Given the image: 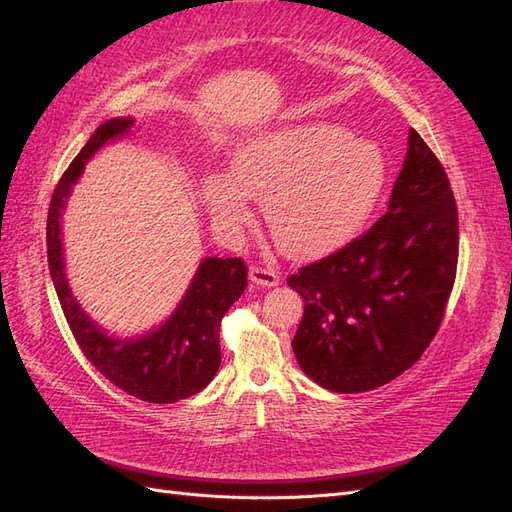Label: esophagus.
Instances as JSON below:
<instances>
[{
    "label": "esophagus",
    "mask_w": 512,
    "mask_h": 512,
    "mask_svg": "<svg viewBox=\"0 0 512 512\" xmlns=\"http://www.w3.org/2000/svg\"><path fill=\"white\" fill-rule=\"evenodd\" d=\"M250 280L262 288H271L280 284V273L271 267H260V265H252L250 267Z\"/></svg>",
    "instance_id": "esophagus-1"
}]
</instances>
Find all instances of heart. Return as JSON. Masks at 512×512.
Here are the masks:
<instances>
[{
    "label": "heart",
    "mask_w": 512,
    "mask_h": 512,
    "mask_svg": "<svg viewBox=\"0 0 512 512\" xmlns=\"http://www.w3.org/2000/svg\"><path fill=\"white\" fill-rule=\"evenodd\" d=\"M386 183L382 149L337 123L301 121L258 132L232 153V173L211 170L200 194L224 232L252 222L254 196L286 252L316 256L350 241Z\"/></svg>",
    "instance_id": "1"
}]
</instances>
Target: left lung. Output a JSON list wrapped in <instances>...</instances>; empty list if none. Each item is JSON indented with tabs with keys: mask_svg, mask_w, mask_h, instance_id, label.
I'll return each instance as SVG.
<instances>
[{
	"mask_svg": "<svg viewBox=\"0 0 512 512\" xmlns=\"http://www.w3.org/2000/svg\"><path fill=\"white\" fill-rule=\"evenodd\" d=\"M457 220L444 166L410 130L389 211L288 277L305 303L292 350L309 378L333 393H363L421 359L455 284Z\"/></svg>",
	"mask_w": 512,
	"mask_h": 512,
	"instance_id": "obj_1",
	"label": "left lung"
}]
</instances>
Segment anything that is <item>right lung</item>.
Returning <instances> with one entry per match:
<instances>
[{
  "label": "right lung",
  "instance_id": "add662e5",
  "mask_svg": "<svg viewBox=\"0 0 512 512\" xmlns=\"http://www.w3.org/2000/svg\"><path fill=\"white\" fill-rule=\"evenodd\" d=\"M134 119H108L91 134L55 185L46 220V254L51 280L76 344L100 374L121 391L149 404H175L200 393L220 367V324L247 286L241 258H205L183 301L162 327L138 339L108 337L72 297L64 273L59 220L85 162L106 143L128 134Z\"/></svg>",
  "mask_w": 512,
  "mask_h": 512
}]
</instances>
